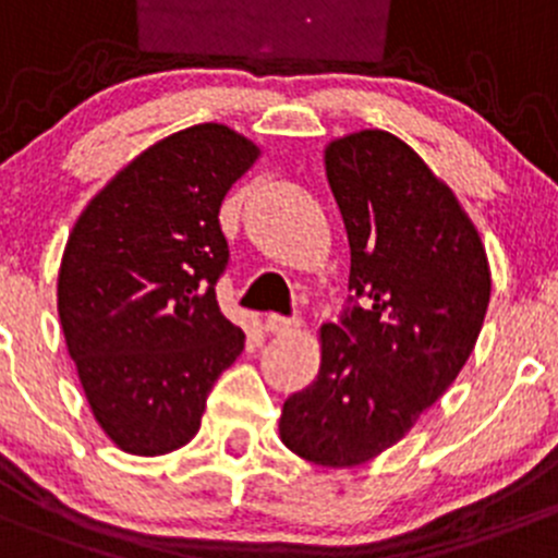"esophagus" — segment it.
Returning a JSON list of instances; mask_svg holds the SVG:
<instances>
[{"label": "esophagus", "mask_w": 558, "mask_h": 558, "mask_svg": "<svg viewBox=\"0 0 558 558\" xmlns=\"http://www.w3.org/2000/svg\"><path fill=\"white\" fill-rule=\"evenodd\" d=\"M264 329H267L269 335H291L300 329V318H283L269 313V316L264 318Z\"/></svg>", "instance_id": "esophagus-1"}]
</instances>
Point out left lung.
<instances>
[{"instance_id": "1", "label": "left lung", "mask_w": 558, "mask_h": 558, "mask_svg": "<svg viewBox=\"0 0 558 558\" xmlns=\"http://www.w3.org/2000/svg\"><path fill=\"white\" fill-rule=\"evenodd\" d=\"M324 171L351 247L362 305L318 329L322 362L280 416V441L327 469L398 445L450 389L483 329L490 264L447 182L387 130L324 147Z\"/></svg>"}]
</instances>
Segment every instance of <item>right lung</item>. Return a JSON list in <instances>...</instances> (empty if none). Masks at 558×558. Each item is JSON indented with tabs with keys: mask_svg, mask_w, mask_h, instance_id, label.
<instances>
[{
	"mask_svg": "<svg viewBox=\"0 0 558 558\" xmlns=\"http://www.w3.org/2000/svg\"><path fill=\"white\" fill-rule=\"evenodd\" d=\"M258 158L229 124H193L135 155L70 231L59 324L92 416L122 452L185 447L245 349L215 294L229 262L218 213Z\"/></svg>",
	"mask_w": 558,
	"mask_h": 558,
	"instance_id": "add662e5",
	"label": "right lung"
}]
</instances>
